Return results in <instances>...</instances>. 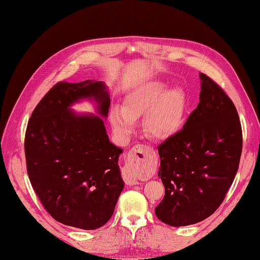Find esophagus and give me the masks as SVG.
Wrapping results in <instances>:
<instances>
[{"label":"esophagus","mask_w":260,"mask_h":260,"mask_svg":"<svg viewBox=\"0 0 260 260\" xmlns=\"http://www.w3.org/2000/svg\"><path fill=\"white\" fill-rule=\"evenodd\" d=\"M150 152H151V149L148 148L146 145H143V144H138V145H135L134 148L129 151V159L133 161V162H143V161H146V157H148L150 155ZM124 179H125V183L127 185H138V179L137 177L128 173L125 175V177H124Z\"/></svg>","instance_id":"obj_1"}]
</instances>
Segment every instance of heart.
I'll list each match as a JSON object with an SVG mask.
<instances>
[{"instance_id":"heart-1","label":"heart","mask_w":260,"mask_h":260,"mask_svg":"<svg viewBox=\"0 0 260 260\" xmlns=\"http://www.w3.org/2000/svg\"><path fill=\"white\" fill-rule=\"evenodd\" d=\"M144 117V127L157 139H168L179 131L185 114V102L178 88L166 89L159 80L146 82L129 91L122 107L109 112L111 126L117 135L127 138L134 131L135 120Z\"/></svg>"}]
</instances>
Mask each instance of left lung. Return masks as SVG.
Masks as SVG:
<instances>
[{
    "label": "left lung",
    "mask_w": 260,
    "mask_h": 260,
    "mask_svg": "<svg viewBox=\"0 0 260 260\" xmlns=\"http://www.w3.org/2000/svg\"><path fill=\"white\" fill-rule=\"evenodd\" d=\"M200 103L182 131L158 146L165 198L156 217L171 226L205 220L218 209L238 171L242 151L239 116L232 100L200 73Z\"/></svg>",
    "instance_id": "obj_1"
}]
</instances>
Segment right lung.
I'll return each mask as SVG.
<instances>
[{"label": "right lung", "mask_w": 260, "mask_h": 260, "mask_svg": "<svg viewBox=\"0 0 260 260\" xmlns=\"http://www.w3.org/2000/svg\"><path fill=\"white\" fill-rule=\"evenodd\" d=\"M82 100L94 103L97 115L71 108ZM109 106L104 82H62L43 96L28 121L24 145L30 184L44 208L64 225L103 226L124 188L123 150L109 141L102 119Z\"/></svg>", "instance_id": "obj_1"}]
</instances>
